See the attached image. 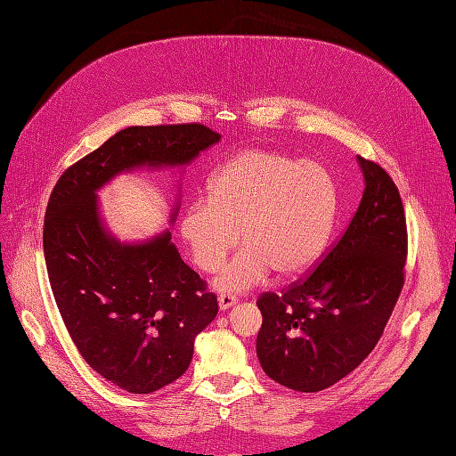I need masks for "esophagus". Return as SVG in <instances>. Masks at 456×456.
<instances>
[{"label": "esophagus", "mask_w": 456, "mask_h": 456, "mask_svg": "<svg viewBox=\"0 0 456 456\" xmlns=\"http://www.w3.org/2000/svg\"><path fill=\"white\" fill-rule=\"evenodd\" d=\"M238 302V297H233V295H220L218 297V308L220 310H228V308H232L233 305H236Z\"/></svg>", "instance_id": "34e87169"}]
</instances>
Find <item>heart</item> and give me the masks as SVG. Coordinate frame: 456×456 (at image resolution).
I'll return each mask as SVG.
<instances>
[{
  "label": "heart",
  "instance_id": "b5f03b06",
  "mask_svg": "<svg viewBox=\"0 0 456 456\" xmlns=\"http://www.w3.org/2000/svg\"><path fill=\"white\" fill-rule=\"evenodd\" d=\"M335 183L322 163L281 151L245 150L209 181L207 200L191 201L181 236L194 265L213 273L238 243L243 249L215 280L240 293L268 278L295 280L320 258L335 218Z\"/></svg>",
  "mask_w": 456,
  "mask_h": 456
}]
</instances>
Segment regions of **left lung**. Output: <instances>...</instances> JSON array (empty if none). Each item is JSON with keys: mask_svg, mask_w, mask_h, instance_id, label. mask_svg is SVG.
Returning a JSON list of instances; mask_svg holds the SVG:
<instances>
[{"mask_svg": "<svg viewBox=\"0 0 456 456\" xmlns=\"http://www.w3.org/2000/svg\"><path fill=\"white\" fill-rule=\"evenodd\" d=\"M365 190L338 241L285 293H262L256 355L266 375L320 392L377 346L405 278L407 224L399 190L379 163L357 156Z\"/></svg>", "mask_w": 456, "mask_h": 456, "instance_id": "1", "label": "left lung"}]
</instances>
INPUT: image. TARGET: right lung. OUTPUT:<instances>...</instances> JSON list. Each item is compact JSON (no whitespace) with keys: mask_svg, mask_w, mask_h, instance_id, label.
Masks as SVG:
<instances>
[{"mask_svg":"<svg viewBox=\"0 0 456 456\" xmlns=\"http://www.w3.org/2000/svg\"><path fill=\"white\" fill-rule=\"evenodd\" d=\"M218 141L200 123L127 127L68 167L51 191L44 253L53 297L81 357L126 392L151 394L183 377L218 305L169 230L139 243L114 238L96 190L119 173L188 165Z\"/></svg>","mask_w":456,"mask_h":456,"instance_id":"right-lung-1","label":"right lung"}]
</instances>
